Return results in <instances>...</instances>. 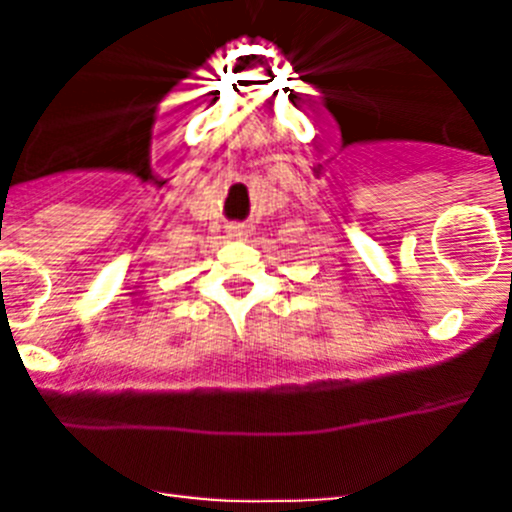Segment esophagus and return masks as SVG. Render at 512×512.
Returning <instances> with one entry per match:
<instances>
[{"mask_svg":"<svg viewBox=\"0 0 512 512\" xmlns=\"http://www.w3.org/2000/svg\"><path fill=\"white\" fill-rule=\"evenodd\" d=\"M230 232H232V235H240V227L232 225V227H230Z\"/></svg>","mask_w":512,"mask_h":512,"instance_id":"obj_1","label":"esophagus"}]
</instances>
